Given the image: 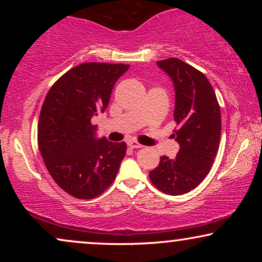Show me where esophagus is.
<instances>
[{"mask_svg":"<svg viewBox=\"0 0 262 262\" xmlns=\"http://www.w3.org/2000/svg\"><path fill=\"white\" fill-rule=\"evenodd\" d=\"M127 145L130 146L131 149H141V148H143V145L139 144V143L136 142V141H130L127 143Z\"/></svg>","mask_w":262,"mask_h":262,"instance_id":"34e87169","label":"esophagus"}]
</instances>
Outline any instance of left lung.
I'll use <instances>...</instances> for the list:
<instances>
[{"mask_svg": "<svg viewBox=\"0 0 262 262\" xmlns=\"http://www.w3.org/2000/svg\"><path fill=\"white\" fill-rule=\"evenodd\" d=\"M175 89L174 130L180 150L174 160L162 156L149 173L152 185L170 195L185 194L209 174L220 148L222 119L212 85L202 71L178 58L157 62Z\"/></svg>", "mask_w": 262, "mask_h": 262, "instance_id": "1", "label": "left lung"}]
</instances>
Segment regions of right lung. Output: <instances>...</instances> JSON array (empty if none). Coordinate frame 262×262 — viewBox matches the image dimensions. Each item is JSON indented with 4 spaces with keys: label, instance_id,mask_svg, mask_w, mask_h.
<instances>
[{
    "label": "right lung",
    "instance_id": "right-lung-1",
    "mask_svg": "<svg viewBox=\"0 0 262 262\" xmlns=\"http://www.w3.org/2000/svg\"><path fill=\"white\" fill-rule=\"evenodd\" d=\"M128 64L83 63L55 82L41 106L38 146L50 175L63 191L93 199L114 181L126 143L98 139L92 118L108 106Z\"/></svg>",
    "mask_w": 262,
    "mask_h": 262
}]
</instances>
